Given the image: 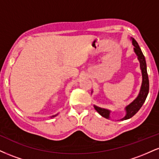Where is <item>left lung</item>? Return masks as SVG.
<instances>
[{
  "instance_id": "obj_1",
  "label": "left lung",
  "mask_w": 159,
  "mask_h": 159,
  "mask_svg": "<svg viewBox=\"0 0 159 159\" xmlns=\"http://www.w3.org/2000/svg\"><path fill=\"white\" fill-rule=\"evenodd\" d=\"M132 45H134V52H135V54H137V56H138V59L140 62V69H141L143 80H142L141 87H140V90L138 97H137L132 103H130L128 106L125 107L126 115H125L123 118H122L120 120H128L129 119V118L132 117V116L140 110V108L142 107L144 102H145L146 98L147 97L149 88V78L148 74H147V63H146L145 57H144L143 53L141 52V49H140V46L138 45V43L136 42V40L133 39V38H132ZM94 108L96 109V111H97L102 116L106 118V119H109V118H110L111 111L109 110H107V109L105 108H102V107H97L96 106V105H94Z\"/></svg>"
}]
</instances>
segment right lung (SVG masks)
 Here are the masks:
<instances>
[{
    "label": "right lung",
    "instance_id": "add662e5",
    "mask_svg": "<svg viewBox=\"0 0 159 159\" xmlns=\"http://www.w3.org/2000/svg\"><path fill=\"white\" fill-rule=\"evenodd\" d=\"M55 116H56V115H54V116H52V117H54Z\"/></svg>",
    "mask_w": 159,
    "mask_h": 159
}]
</instances>
